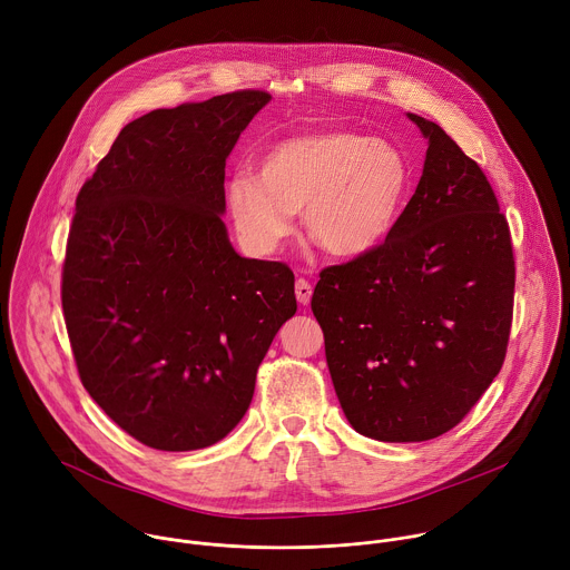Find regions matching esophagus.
<instances>
[{"label": "esophagus", "mask_w": 570, "mask_h": 570, "mask_svg": "<svg viewBox=\"0 0 570 570\" xmlns=\"http://www.w3.org/2000/svg\"><path fill=\"white\" fill-rule=\"evenodd\" d=\"M311 295H313V286L306 279H297L295 282V297H297V302L306 306L311 302Z\"/></svg>", "instance_id": "34e87169"}]
</instances>
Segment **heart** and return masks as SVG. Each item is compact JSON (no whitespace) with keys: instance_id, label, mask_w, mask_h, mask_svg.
Instances as JSON below:
<instances>
[{"instance_id":"b5f03b06","label":"heart","mask_w":570,"mask_h":570,"mask_svg":"<svg viewBox=\"0 0 570 570\" xmlns=\"http://www.w3.org/2000/svg\"><path fill=\"white\" fill-rule=\"evenodd\" d=\"M411 189V165L387 139L327 128L286 137L259 159V174L227 183V209L246 246L275 255L304 229L338 259L376 250L394 229Z\"/></svg>"}]
</instances>
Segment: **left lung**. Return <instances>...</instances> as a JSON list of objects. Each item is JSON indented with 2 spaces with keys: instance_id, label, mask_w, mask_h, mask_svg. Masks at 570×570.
Returning <instances> with one entry per match:
<instances>
[{
  "instance_id": "8db88e82",
  "label": "left lung",
  "mask_w": 570,
  "mask_h": 570,
  "mask_svg": "<svg viewBox=\"0 0 570 570\" xmlns=\"http://www.w3.org/2000/svg\"><path fill=\"white\" fill-rule=\"evenodd\" d=\"M420 185L383 246L324 268L311 308L352 429L379 442L451 431L501 372L514 257L505 216L471 157L433 121Z\"/></svg>"
}]
</instances>
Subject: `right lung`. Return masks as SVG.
<instances>
[{
    "instance_id": "add662e5",
    "label": "right lung",
    "mask_w": 570,
    "mask_h": 570,
    "mask_svg": "<svg viewBox=\"0 0 570 570\" xmlns=\"http://www.w3.org/2000/svg\"><path fill=\"white\" fill-rule=\"evenodd\" d=\"M271 95L243 90L130 121L76 198L62 311L90 396L141 444L196 451L246 415L295 315V277L229 243L225 159Z\"/></svg>"
}]
</instances>
